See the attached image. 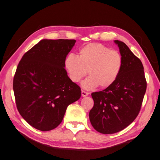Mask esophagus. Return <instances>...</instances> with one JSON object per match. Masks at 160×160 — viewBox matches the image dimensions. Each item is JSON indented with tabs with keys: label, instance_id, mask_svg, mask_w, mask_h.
<instances>
[{
	"label": "esophagus",
	"instance_id": "1",
	"mask_svg": "<svg viewBox=\"0 0 160 160\" xmlns=\"http://www.w3.org/2000/svg\"><path fill=\"white\" fill-rule=\"evenodd\" d=\"M82 97H86V96H88L89 94V93L88 92H86V91H84V90H82Z\"/></svg>",
	"mask_w": 160,
	"mask_h": 160
}]
</instances>
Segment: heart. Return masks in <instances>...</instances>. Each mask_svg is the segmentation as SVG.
<instances>
[{"label": "heart", "mask_w": 160, "mask_h": 160, "mask_svg": "<svg viewBox=\"0 0 160 160\" xmlns=\"http://www.w3.org/2000/svg\"><path fill=\"white\" fill-rule=\"evenodd\" d=\"M65 68L70 80L79 82L87 74L82 84L85 89H92L99 86L108 88L115 82L119 76L123 60L121 53L111 50L101 43H88L82 47L78 56L68 54L65 58Z\"/></svg>", "instance_id": "b5f03b06"}]
</instances>
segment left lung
Returning <instances> with one entry per match:
<instances>
[{"label":"left lung","instance_id":"1","mask_svg":"<svg viewBox=\"0 0 160 160\" xmlns=\"http://www.w3.org/2000/svg\"><path fill=\"white\" fill-rule=\"evenodd\" d=\"M115 42L123 60L120 74L111 87L91 94L94 106L89 112L90 121L102 134L117 133L135 119L147 88L142 62L125 43Z\"/></svg>","mask_w":160,"mask_h":160}]
</instances>
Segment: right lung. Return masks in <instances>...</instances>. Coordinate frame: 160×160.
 Wrapping results in <instances>:
<instances>
[{"label":"right lung","instance_id":"right-lung-1","mask_svg":"<svg viewBox=\"0 0 160 160\" xmlns=\"http://www.w3.org/2000/svg\"><path fill=\"white\" fill-rule=\"evenodd\" d=\"M75 43V39H43L18 64L13 78L17 110L38 130L56 128L68 106L80 98V87L64 68L65 58Z\"/></svg>","mask_w":160,"mask_h":160}]
</instances>
